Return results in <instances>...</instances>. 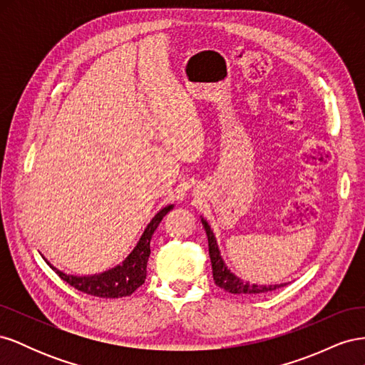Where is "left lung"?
Returning a JSON list of instances; mask_svg holds the SVG:
<instances>
[{"mask_svg":"<svg viewBox=\"0 0 365 365\" xmlns=\"http://www.w3.org/2000/svg\"><path fill=\"white\" fill-rule=\"evenodd\" d=\"M201 222L204 225L207 239H208V254H210V260H212L213 280L220 289H224L230 294H237V295H260L264 292H272L286 284V283L268 284V286L267 284H254V283L244 282L242 279H239L236 274H233L228 269L222 256H220L217 240L213 235V230L210 228L208 222L204 217H201Z\"/></svg>","mask_w":365,"mask_h":365,"instance_id":"left-lung-1","label":"left lung"}]
</instances>
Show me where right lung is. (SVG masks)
<instances>
[{"instance_id":"1","label":"right lung","mask_w":365,"mask_h":365,"mask_svg":"<svg viewBox=\"0 0 365 365\" xmlns=\"http://www.w3.org/2000/svg\"><path fill=\"white\" fill-rule=\"evenodd\" d=\"M172 208L173 205L161 208L160 212L152 217L145 231H143L140 240L137 242L135 248L130 251L129 256L120 264H117V267L105 272L93 275H71L65 274L56 267H53L46 257H43V260L47 262V264H50V268L56 272L63 282L71 284L77 291H82L85 294L101 298L128 297L145 283L148 260L150 256V239L163 217L168 215Z\"/></svg>"}]
</instances>
